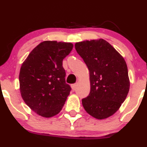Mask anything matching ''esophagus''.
I'll return each instance as SVG.
<instances>
[{
    "label": "esophagus",
    "instance_id": "obj_1",
    "mask_svg": "<svg viewBox=\"0 0 147 147\" xmlns=\"http://www.w3.org/2000/svg\"><path fill=\"white\" fill-rule=\"evenodd\" d=\"M77 84H72V85H71V88H72V89L73 90H75V88H77Z\"/></svg>",
    "mask_w": 147,
    "mask_h": 147
}]
</instances>
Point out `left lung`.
Wrapping results in <instances>:
<instances>
[{
  "mask_svg": "<svg viewBox=\"0 0 147 147\" xmlns=\"http://www.w3.org/2000/svg\"><path fill=\"white\" fill-rule=\"evenodd\" d=\"M75 47L90 73V91L82 105L93 117L106 119L117 112L129 91L125 60L102 38L78 42Z\"/></svg>",
  "mask_w": 147,
  "mask_h": 147,
  "instance_id": "1",
  "label": "left lung"
}]
</instances>
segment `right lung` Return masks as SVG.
I'll list each match as a JSON object with an SVG mask.
<instances>
[{
	"label": "right lung",
	"instance_id": "add662e5",
	"mask_svg": "<svg viewBox=\"0 0 147 147\" xmlns=\"http://www.w3.org/2000/svg\"><path fill=\"white\" fill-rule=\"evenodd\" d=\"M71 43L45 41L30 52L21 65L20 91L25 104L36 113L51 117L61 111L71 88L65 83L63 59Z\"/></svg>",
	"mask_w": 147,
	"mask_h": 147
}]
</instances>
